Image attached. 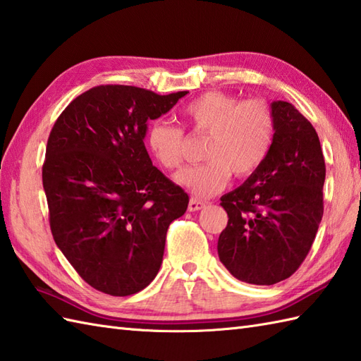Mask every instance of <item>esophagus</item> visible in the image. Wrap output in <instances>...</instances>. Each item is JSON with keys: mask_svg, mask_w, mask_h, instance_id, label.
Instances as JSON below:
<instances>
[{"mask_svg": "<svg viewBox=\"0 0 361 361\" xmlns=\"http://www.w3.org/2000/svg\"><path fill=\"white\" fill-rule=\"evenodd\" d=\"M206 206V203L204 202H202V200H198V198H195V197H190V200H189V206H188V209L190 211V212H195V211H200V209H203Z\"/></svg>", "mask_w": 361, "mask_h": 361, "instance_id": "esophagus-1", "label": "esophagus"}]
</instances>
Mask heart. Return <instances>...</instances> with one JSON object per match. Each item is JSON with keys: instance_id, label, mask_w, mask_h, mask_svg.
<instances>
[{"instance_id": "heart-1", "label": "heart", "mask_w": 361, "mask_h": 361, "mask_svg": "<svg viewBox=\"0 0 361 361\" xmlns=\"http://www.w3.org/2000/svg\"><path fill=\"white\" fill-rule=\"evenodd\" d=\"M185 126L195 135H208L204 163L186 167L175 183L195 197H212L224 190L231 173L245 178L262 166L274 140V116L268 104L257 99L239 101L235 96L208 91L181 111ZM145 144L152 157L167 171L185 159V132L164 121L147 127Z\"/></svg>"}]
</instances>
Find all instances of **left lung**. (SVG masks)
<instances>
[{
  "mask_svg": "<svg viewBox=\"0 0 361 361\" xmlns=\"http://www.w3.org/2000/svg\"><path fill=\"white\" fill-rule=\"evenodd\" d=\"M271 111L268 157L220 198L228 214L217 243L220 262L234 278L256 286H273L298 270L324 211L326 164L315 128L288 102H271Z\"/></svg>",
  "mask_w": 361,
  "mask_h": 361,
  "instance_id": "8db88e82",
  "label": "left lung"
}]
</instances>
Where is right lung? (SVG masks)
Here are the masks:
<instances>
[{
	"mask_svg": "<svg viewBox=\"0 0 361 361\" xmlns=\"http://www.w3.org/2000/svg\"><path fill=\"white\" fill-rule=\"evenodd\" d=\"M186 94L99 85L75 97L51 130L42 172L51 233L102 293L147 287L163 262L169 225L188 209V194L152 164L144 145L147 121Z\"/></svg>",
	"mask_w": 361,
	"mask_h": 361,
	"instance_id": "add662e5",
	"label": "right lung"
}]
</instances>
